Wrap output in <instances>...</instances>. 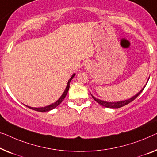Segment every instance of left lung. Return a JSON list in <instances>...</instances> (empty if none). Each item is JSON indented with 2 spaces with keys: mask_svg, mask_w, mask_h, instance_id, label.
Masks as SVG:
<instances>
[{
  "mask_svg": "<svg viewBox=\"0 0 157 157\" xmlns=\"http://www.w3.org/2000/svg\"><path fill=\"white\" fill-rule=\"evenodd\" d=\"M149 80V79H148ZM146 84V85H147ZM145 87V85L143 88H142V90H140V92L137 94H135V96H133L132 97L130 98V99H128L127 100H124V101H117V102H108V101H102V100H100L99 99H97V98H95L94 96H92V97L96 101H97L98 104H99L100 105H101L103 106H105L106 107V108H111V109H118V108H121V107H123L124 106H125V105H127L129 104V103L132 102L133 100H135L136 98L138 97V96L140 94L142 93V91Z\"/></svg>",
  "mask_w": 157,
  "mask_h": 157,
  "instance_id": "obj_1",
  "label": "left lung"
}]
</instances>
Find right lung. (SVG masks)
<instances>
[{"label":"right lung","instance_id":"add662e5","mask_svg":"<svg viewBox=\"0 0 157 157\" xmlns=\"http://www.w3.org/2000/svg\"><path fill=\"white\" fill-rule=\"evenodd\" d=\"M75 75V73H74L73 75H72L71 78H70L68 82H67V85L66 88H65V90L64 91V92L63 93V94L61 95V97H60L59 99H58V100H57V101H56L55 103H53V104H51V105H48V106H47L40 107V108H34V107H30V106H26L28 107V108L32 109V110H34V111H39V112L49 111H51V110H52L53 109L56 108V107H57L58 105L60 104V103H61L63 101V99H65V97H66L67 93V92H68L69 88H70V83H71V81L72 80V79L74 78Z\"/></svg>","mask_w":157,"mask_h":157}]
</instances>
